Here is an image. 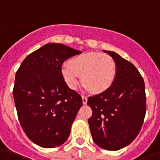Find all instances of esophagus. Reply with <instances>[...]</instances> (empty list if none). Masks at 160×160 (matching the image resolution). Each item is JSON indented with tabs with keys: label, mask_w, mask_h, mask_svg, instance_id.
Returning <instances> with one entry per match:
<instances>
[{
	"label": "esophagus",
	"mask_w": 160,
	"mask_h": 160,
	"mask_svg": "<svg viewBox=\"0 0 160 160\" xmlns=\"http://www.w3.org/2000/svg\"><path fill=\"white\" fill-rule=\"evenodd\" d=\"M81 97H82L83 104H84V105H86V104H87V100H88L87 97H86V96H85V95H82Z\"/></svg>",
	"instance_id": "obj_1"
}]
</instances>
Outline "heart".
<instances>
[{
  "label": "heart",
  "mask_w": 160,
  "mask_h": 160,
  "mask_svg": "<svg viewBox=\"0 0 160 160\" xmlns=\"http://www.w3.org/2000/svg\"><path fill=\"white\" fill-rule=\"evenodd\" d=\"M116 63L110 55L98 52L77 55L61 69L64 80L71 90L80 84V77L85 88L95 94L106 92L116 78Z\"/></svg>",
  "instance_id": "obj_1"
}]
</instances>
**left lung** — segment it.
<instances>
[{
    "label": "left lung",
    "mask_w": 160,
    "mask_h": 160,
    "mask_svg": "<svg viewBox=\"0 0 160 160\" xmlns=\"http://www.w3.org/2000/svg\"><path fill=\"white\" fill-rule=\"evenodd\" d=\"M116 63L114 84L106 92L88 98V119L93 140L106 150L129 145L141 129L146 112L144 79L132 63L114 51H104Z\"/></svg>",
    "instance_id": "1"
}]
</instances>
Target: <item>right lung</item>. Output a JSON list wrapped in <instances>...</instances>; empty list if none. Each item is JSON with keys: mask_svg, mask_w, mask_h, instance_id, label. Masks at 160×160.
Returning <instances> with one entry per match:
<instances>
[{"mask_svg": "<svg viewBox=\"0 0 160 160\" xmlns=\"http://www.w3.org/2000/svg\"><path fill=\"white\" fill-rule=\"evenodd\" d=\"M80 53L62 44H46L27 55L16 72L13 97L19 121L39 146H60L70 135L83 101L66 85L61 66L68 58Z\"/></svg>", "mask_w": 160, "mask_h": 160, "instance_id": "1", "label": "right lung"}]
</instances>
